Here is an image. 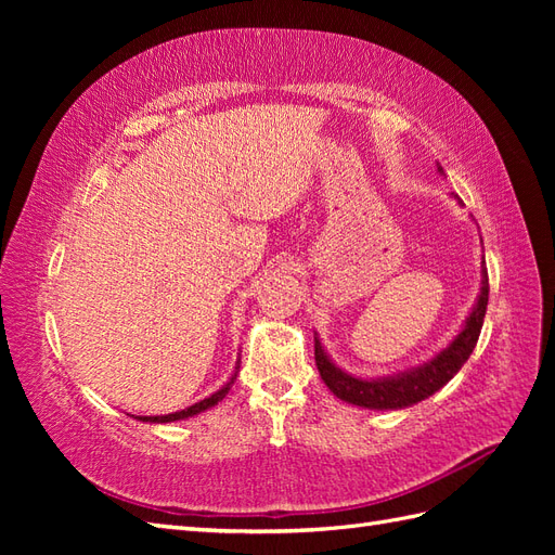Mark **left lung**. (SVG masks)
<instances>
[{
	"mask_svg": "<svg viewBox=\"0 0 555 555\" xmlns=\"http://www.w3.org/2000/svg\"><path fill=\"white\" fill-rule=\"evenodd\" d=\"M438 169L442 171V166H438ZM486 306H489V273H486V268H481V292L473 312L465 319L463 331L449 343V347H444L440 354L430 359L428 363L391 377L361 379L340 371V367L328 359L319 338H314L317 371L322 375L328 389L340 400L351 402V405L367 410H402L416 405V402H422L435 391H440L442 386L461 371L469 354H473L483 326Z\"/></svg>",
	"mask_w": 555,
	"mask_h": 555,
	"instance_id": "left-lung-1",
	"label": "left lung"
}]
</instances>
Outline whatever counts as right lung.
Masks as SVG:
<instances>
[{
	"label": "right lung",
	"mask_w": 555,
	"mask_h": 555,
	"mask_svg": "<svg viewBox=\"0 0 555 555\" xmlns=\"http://www.w3.org/2000/svg\"><path fill=\"white\" fill-rule=\"evenodd\" d=\"M236 373H238V367H236ZM233 379H236V375H233V377L222 386L220 391H215L212 396H208V398H204V400H198V402H194V405L184 408V410H180V412L164 414V416H133V418H139V422H150V424H171V422H182V418H190V416H194V414H201V412H206V410L215 408L217 402H220V400L229 393Z\"/></svg>",
	"instance_id": "1"
}]
</instances>
